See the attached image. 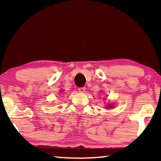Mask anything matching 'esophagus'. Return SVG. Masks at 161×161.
<instances>
[{
	"label": "esophagus",
	"instance_id": "obj_1",
	"mask_svg": "<svg viewBox=\"0 0 161 161\" xmlns=\"http://www.w3.org/2000/svg\"><path fill=\"white\" fill-rule=\"evenodd\" d=\"M85 87H80V88H78V90L81 93H84V92H85Z\"/></svg>",
	"mask_w": 161,
	"mask_h": 161
}]
</instances>
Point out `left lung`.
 Returning a JSON list of instances; mask_svg holds the SVG:
<instances>
[{"mask_svg": "<svg viewBox=\"0 0 161 161\" xmlns=\"http://www.w3.org/2000/svg\"><path fill=\"white\" fill-rule=\"evenodd\" d=\"M108 108H112L113 107V105H109V107H107Z\"/></svg>", "mask_w": 161, "mask_h": 161, "instance_id": "left-lung-1", "label": "left lung"}]
</instances>
